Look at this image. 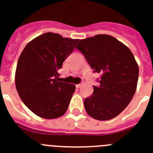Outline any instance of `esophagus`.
<instances>
[{
  "label": "esophagus",
  "mask_w": 153,
  "mask_h": 153,
  "mask_svg": "<svg viewBox=\"0 0 153 153\" xmlns=\"http://www.w3.org/2000/svg\"><path fill=\"white\" fill-rule=\"evenodd\" d=\"M82 83H81V84H78L76 85V88H80V87H82Z\"/></svg>",
  "instance_id": "esophagus-1"
}]
</instances>
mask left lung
Returning <instances> with one entry per match:
<instances>
[{
	"label": "left lung",
	"mask_w": 153,
	"mask_h": 153,
	"mask_svg": "<svg viewBox=\"0 0 153 153\" xmlns=\"http://www.w3.org/2000/svg\"><path fill=\"white\" fill-rule=\"evenodd\" d=\"M94 72L101 74L100 85L85 99L87 114L99 120H107L122 112L135 93L138 65L127 46L106 34L81 39L76 46Z\"/></svg>",
	"instance_id": "8db88e82"
}]
</instances>
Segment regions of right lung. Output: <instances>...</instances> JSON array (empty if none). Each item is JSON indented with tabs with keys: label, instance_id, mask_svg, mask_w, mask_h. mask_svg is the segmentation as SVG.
Instances as JSON below:
<instances>
[{
	"label": "right lung",
	"instance_id": "obj_1",
	"mask_svg": "<svg viewBox=\"0 0 153 153\" xmlns=\"http://www.w3.org/2000/svg\"><path fill=\"white\" fill-rule=\"evenodd\" d=\"M78 42L46 33L30 41L22 52L15 86L22 102L37 116L54 119L66 113L75 85L61 82L58 71Z\"/></svg>",
	"mask_w": 153,
	"mask_h": 153
}]
</instances>
